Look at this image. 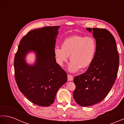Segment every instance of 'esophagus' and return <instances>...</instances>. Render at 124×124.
<instances>
[{
  "mask_svg": "<svg viewBox=\"0 0 124 124\" xmlns=\"http://www.w3.org/2000/svg\"><path fill=\"white\" fill-rule=\"evenodd\" d=\"M73 79V76L70 75H68V81H72Z\"/></svg>",
  "mask_w": 124,
  "mask_h": 124,
  "instance_id": "1",
  "label": "esophagus"
}]
</instances>
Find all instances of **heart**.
Masks as SVG:
<instances>
[{"label": "heart", "mask_w": 124, "mask_h": 124, "mask_svg": "<svg viewBox=\"0 0 124 124\" xmlns=\"http://www.w3.org/2000/svg\"><path fill=\"white\" fill-rule=\"evenodd\" d=\"M97 50L96 41L92 36L75 35L65 38L62 47L54 48V55L57 64L63 67L68 62L70 72H76L80 68L88 67L93 61Z\"/></svg>", "instance_id": "b5f03b06"}]
</instances>
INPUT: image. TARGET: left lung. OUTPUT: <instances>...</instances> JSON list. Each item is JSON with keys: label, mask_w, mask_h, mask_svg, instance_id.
<instances>
[{"label": "left lung", "mask_w": 124, "mask_h": 124, "mask_svg": "<svg viewBox=\"0 0 124 124\" xmlns=\"http://www.w3.org/2000/svg\"><path fill=\"white\" fill-rule=\"evenodd\" d=\"M86 29L93 32L97 50L87 70L73 79V97L82 107L93 106L106 97L115 82L119 63L116 43L111 32L105 29Z\"/></svg>", "instance_id": "8db88e82"}]
</instances>
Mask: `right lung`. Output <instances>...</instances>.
I'll return each mask as SVG.
<instances>
[{
  "mask_svg": "<svg viewBox=\"0 0 124 124\" xmlns=\"http://www.w3.org/2000/svg\"><path fill=\"white\" fill-rule=\"evenodd\" d=\"M60 26L30 31L22 38L14 58L16 82L20 91L34 104L48 107L57 91L67 81V74L56 62L54 48ZM30 51L36 60L29 65L25 59Z\"/></svg>",
  "mask_w": 124,
  "mask_h": 124,
  "instance_id": "obj_1",
  "label": "right lung"
}]
</instances>
